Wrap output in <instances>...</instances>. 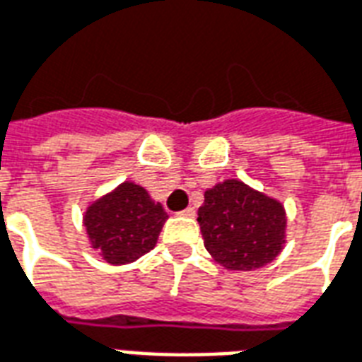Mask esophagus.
<instances>
[{"instance_id": "34e87169", "label": "esophagus", "mask_w": 362, "mask_h": 362, "mask_svg": "<svg viewBox=\"0 0 362 362\" xmlns=\"http://www.w3.org/2000/svg\"><path fill=\"white\" fill-rule=\"evenodd\" d=\"M178 215H180V216H194L195 211H194V207H188V209H184V211H180Z\"/></svg>"}]
</instances>
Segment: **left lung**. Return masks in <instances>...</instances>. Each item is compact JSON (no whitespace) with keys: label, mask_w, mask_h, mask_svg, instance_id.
Returning a JSON list of instances; mask_svg holds the SVG:
<instances>
[{"label":"left lung","mask_w":362,"mask_h":362,"mask_svg":"<svg viewBox=\"0 0 362 362\" xmlns=\"http://www.w3.org/2000/svg\"><path fill=\"white\" fill-rule=\"evenodd\" d=\"M203 243L226 270H255L272 263L286 243V211L274 197L228 178L205 192L197 211Z\"/></svg>","instance_id":"8db88e82"}]
</instances>
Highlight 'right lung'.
Masks as SVG:
<instances>
[{"instance_id": "right-lung-1", "label": "right lung", "mask_w": 362, "mask_h": 362, "mask_svg": "<svg viewBox=\"0 0 362 362\" xmlns=\"http://www.w3.org/2000/svg\"><path fill=\"white\" fill-rule=\"evenodd\" d=\"M168 215L146 188L127 180L88 205L84 228L90 247L109 264H128L149 253Z\"/></svg>"}]
</instances>
